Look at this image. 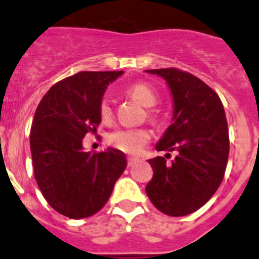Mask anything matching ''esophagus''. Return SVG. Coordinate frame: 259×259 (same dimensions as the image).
I'll use <instances>...</instances> for the list:
<instances>
[{"mask_svg": "<svg viewBox=\"0 0 259 259\" xmlns=\"http://www.w3.org/2000/svg\"><path fill=\"white\" fill-rule=\"evenodd\" d=\"M138 160H139L138 157L129 156V157H127V165H129V167H132V165H134V164H136Z\"/></svg>", "mask_w": 259, "mask_h": 259, "instance_id": "obj_1", "label": "esophagus"}]
</instances>
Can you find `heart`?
<instances>
[{
  "label": "heart",
  "instance_id": "obj_1",
  "mask_svg": "<svg viewBox=\"0 0 259 259\" xmlns=\"http://www.w3.org/2000/svg\"><path fill=\"white\" fill-rule=\"evenodd\" d=\"M127 92L145 107H154L159 102L157 92L147 83H134L127 89ZM99 114L103 121L111 120L112 105L108 98L102 99V102L99 104ZM148 117L151 120H156V111L150 109ZM150 139H151V133L146 127H118L109 133L107 137L108 143L112 147L126 152V154H139L145 148V146L150 142Z\"/></svg>",
  "mask_w": 259,
  "mask_h": 259
}]
</instances>
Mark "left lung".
Masks as SVG:
<instances>
[{
  "label": "left lung",
  "instance_id": "8db88e82",
  "mask_svg": "<svg viewBox=\"0 0 259 259\" xmlns=\"http://www.w3.org/2000/svg\"><path fill=\"white\" fill-rule=\"evenodd\" d=\"M167 80L173 96V123L156 145L157 151H177L150 159L154 177L146 186L155 207L169 217L201 208L223 181L229 136L222 100L203 80L176 67L152 69Z\"/></svg>",
  "mask_w": 259,
  "mask_h": 259
}]
</instances>
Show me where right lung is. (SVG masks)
Segmentation results:
<instances>
[{
  "instance_id": "add662e5",
  "label": "right lung",
  "mask_w": 259,
  "mask_h": 259,
  "mask_svg": "<svg viewBox=\"0 0 259 259\" xmlns=\"http://www.w3.org/2000/svg\"><path fill=\"white\" fill-rule=\"evenodd\" d=\"M122 71H79L52 86L37 105L30 134L33 175L52 208L70 219L102 210L126 168L120 150L83 152L102 121L99 104Z\"/></svg>"
}]
</instances>
